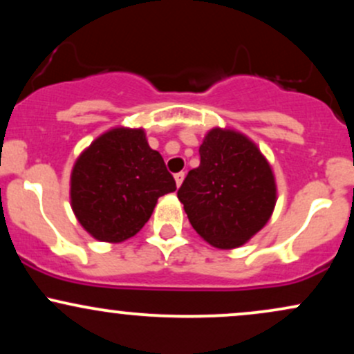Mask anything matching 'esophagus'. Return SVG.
<instances>
[{"mask_svg": "<svg viewBox=\"0 0 354 354\" xmlns=\"http://www.w3.org/2000/svg\"><path fill=\"white\" fill-rule=\"evenodd\" d=\"M183 180H185V173L180 171V173H176V174H174V181H176V186H181Z\"/></svg>", "mask_w": 354, "mask_h": 354, "instance_id": "34e87169", "label": "esophagus"}]
</instances>
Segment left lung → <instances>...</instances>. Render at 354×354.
Returning a JSON list of instances; mask_svg holds the SVG:
<instances>
[{"label":"left lung","mask_w":354,"mask_h":354,"mask_svg":"<svg viewBox=\"0 0 354 354\" xmlns=\"http://www.w3.org/2000/svg\"><path fill=\"white\" fill-rule=\"evenodd\" d=\"M200 156V166L185 178L178 198L191 226L209 245L241 246L273 213V171L256 145L231 129H211Z\"/></svg>","instance_id":"1"}]
</instances>
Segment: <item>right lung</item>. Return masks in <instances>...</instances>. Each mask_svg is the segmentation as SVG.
Listing matches in <instances>:
<instances>
[{
	"label": "right lung",
	"mask_w": 354,
	"mask_h": 354,
	"mask_svg": "<svg viewBox=\"0 0 354 354\" xmlns=\"http://www.w3.org/2000/svg\"><path fill=\"white\" fill-rule=\"evenodd\" d=\"M176 189L161 154L149 148L143 129L116 128L101 135L76 161L71 206L100 241L135 236L151 216L158 198Z\"/></svg>",
	"instance_id": "1"
}]
</instances>
